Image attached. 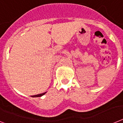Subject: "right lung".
Masks as SVG:
<instances>
[{
	"mask_svg": "<svg viewBox=\"0 0 123 123\" xmlns=\"http://www.w3.org/2000/svg\"><path fill=\"white\" fill-rule=\"evenodd\" d=\"M47 92H45V93H40V94H38V95H33L31 96L32 97H42L43 96V95H45Z\"/></svg>",
	"mask_w": 123,
	"mask_h": 123,
	"instance_id": "right-lung-1",
	"label": "right lung"
}]
</instances>
